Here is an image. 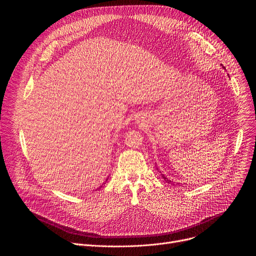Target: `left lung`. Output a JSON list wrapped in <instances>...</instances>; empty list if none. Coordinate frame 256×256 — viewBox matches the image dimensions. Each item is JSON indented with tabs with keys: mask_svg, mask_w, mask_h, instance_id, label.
Instances as JSON below:
<instances>
[{
	"mask_svg": "<svg viewBox=\"0 0 256 256\" xmlns=\"http://www.w3.org/2000/svg\"><path fill=\"white\" fill-rule=\"evenodd\" d=\"M162 177H163V178L165 179V181H166V182H168V184H170V182H171V180H169V179H168L167 177H165L164 175H162Z\"/></svg>",
	"mask_w": 256,
	"mask_h": 256,
	"instance_id": "obj_1",
	"label": "left lung"
}]
</instances>
